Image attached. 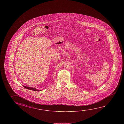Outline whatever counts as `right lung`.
Wrapping results in <instances>:
<instances>
[{"label":"right lung","mask_w":124,"mask_h":124,"mask_svg":"<svg viewBox=\"0 0 124 124\" xmlns=\"http://www.w3.org/2000/svg\"><path fill=\"white\" fill-rule=\"evenodd\" d=\"M24 88H26L27 89H30V90H33V91H40V90H38V89H35V88H33V87H27V86H24V85H23Z\"/></svg>","instance_id":"right-lung-1"}]
</instances>
